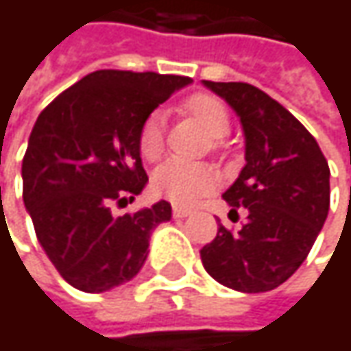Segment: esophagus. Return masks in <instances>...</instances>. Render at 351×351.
I'll return each mask as SVG.
<instances>
[{
	"instance_id": "obj_1",
	"label": "esophagus",
	"mask_w": 351,
	"mask_h": 351,
	"mask_svg": "<svg viewBox=\"0 0 351 351\" xmlns=\"http://www.w3.org/2000/svg\"><path fill=\"white\" fill-rule=\"evenodd\" d=\"M173 215H175L176 219H182V217H189V215H191V211H189V209H184V207H173Z\"/></svg>"
}]
</instances>
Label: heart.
<instances>
[{"instance_id": "1", "label": "heart", "mask_w": 351, "mask_h": 351, "mask_svg": "<svg viewBox=\"0 0 351 351\" xmlns=\"http://www.w3.org/2000/svg\"><path fill=\"white\" fill-rule=\"evenodd\" d=\"M186 115H191L213 142L226 138L230 132V113L226 106L207 93H197L184 104ZM138 148L144 160L154 162L165 152V115L160 111L150 113L138 134ZM217 184L215 173L205 165H193L182 160H169L156 169L152 176V189L156 195L173 201L176 205H193L203 195L213 191Z\"/></svg>"}]
</instances>
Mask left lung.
I'll return each mask as SVG.
<instances>
[{
  "instance_id": "left-lung-1",
  "label": "left lung",
  "mask_w": 351,
  "mask_h": 351,
  "mask_svg": "<svg viewBox=\"0 0 351 351\" xmlns=\"http://www.w3.org/2000/svg\"><path fill=\"white\" fill-rule=\"evenodd\" d=\"M232 107L245 138V165L223 193L244 226H219L201 260L209 276L240 293L280 287L305 262L329 211V167L307 128L247 83L203 81Z\"/></svg>"
}]
</instances>
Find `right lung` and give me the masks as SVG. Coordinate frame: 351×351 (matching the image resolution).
I'll return each mask as SVG.
<instances>
[{"instance_id": "add662e5", "label": "right lung", "mask_w": 351, "mask_h": 351, "mask_svg": "<svg viewBox=\"0 0 351 351\" xmlns=\"http://www.w3.org/2000/svg\"><path fill=\"white\" fill-rule=\"evenodd\" d=\"M189 77L95 71L62 91L36 119L22 162L24 205L58 274L85 293L132 280L148 258L169 201L117 215L146 186L138 134L144 119Z\"/></svg>"}]
</instances>
